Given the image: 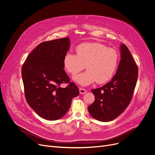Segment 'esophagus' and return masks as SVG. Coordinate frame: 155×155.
<instances>
[{
  "mask_svg": "<svg viewBox=\"0 0 155 155\" xmlns=\"http://www.w3.org/2000/svg\"><path fill=\"white\" fill-rule=\"evenodd\" d=\"M79 91H80V94H85L87 92V91L86 90V89L83 88H80Z\"/></svg>",
  "mask_w": 155,
  "mask_h": 155,
  "instance_id": "34e87169",
  "label": "esophagus"
}]
</instances>
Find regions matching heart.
<instances>
[{
  "instance_id": "1",
  "label": "heart",
  "mask_w": 155,
  "mask_h": 155,
  "mask_svg": "<svg viewBox=\"0 0 155 155\" xmlns=\"http://www.w3.org/2000/svg\"><path fill=\"white\" fill-rule=\"evenodd\" d=\"M77 54L68 52L64 56L63 66L71 75H76L85 67L87 71L73 77L82 86L94 82L104 84L114 74L119 60L117 50L99 43L80 44L76 48Z\"/></svg>"
}]
</instances>
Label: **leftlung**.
<instances>
[{"instance_id":"8db88e82","label":"left lung","mask_w":155,"mask_h":155,"mask_svg":"<svg viewBox=\"0 0 155 155\" xmlns=\"http://www.w3.org/2000/svg\"><path fill=\"white\" fill-rule=\"evenodd\" d=\"M120 50V60L115 75L107 84L92 90L95 101L88 110L99 121L109 122L120 115L131 102L136 85L137 66L124 44Z\"/></svg>"}]
</instances>
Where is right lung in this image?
I'll list each match as a JSON object with an SVG mask.
<instances>
[{
  "label": "right lung",
  "instance_id": "add662e5",
  "mask_svg": "<svg viewBox=\"0 0 155 155\" xmlns=\"http://www.w3.org/2000/svg\"><path fill=\"white\" fill-rule=\"evenodd\" d=\"M69 38L56 39L39 44L28 56L22 67L26 99L38 116L54 120L69 110L73 97L79 94L74 83L64 70L63 58L69 50Z\"/></svg>",
  "mask_w": 155,
  "mask_h": 155
}]
</instances>
